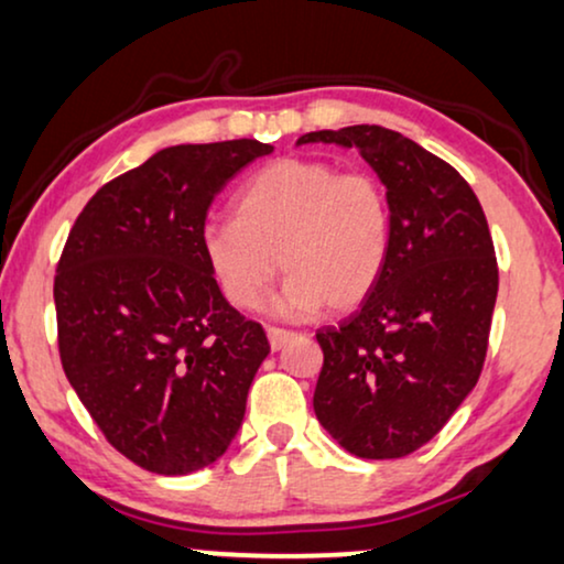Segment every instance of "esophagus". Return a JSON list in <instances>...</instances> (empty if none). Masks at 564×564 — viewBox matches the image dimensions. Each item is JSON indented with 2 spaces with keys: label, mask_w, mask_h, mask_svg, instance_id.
Returning <instances> with one entry per match:
<instances>
[{
  "label": "esophagus",
  "mask_w": 564,
  "mask_h": 564,
  "mask_svg": "<svg viewBox=\"0 0 564 564\" xmlns=\"http://www.w3.org/2000/svg\"><path fill=\"white\" fill-rule=\"evenodd\" d=\"M267 336H269V347H272L274 352H276V349H282L284 345H288V341H290L295 334L284 332V328H274V326H272V328H267Z\"/></svg>",
  "instance_id": "esophagus-1"
}]
</instances>
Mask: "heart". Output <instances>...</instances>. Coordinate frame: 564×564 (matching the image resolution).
Returning <instances> with one entry per match:
<instances>
[{
    "label": "heart",
    "mask_w": 564,
    "mask_h": 564,
    "mask_svg": "<svg viewBox=\"0 0 564 564\" xmlns=\"http://www.w3.org/2000/svg\"><path fill=\"white\" fill-rule=\"evenodd\" d=\"M391 230L389 194L376 175L284 158L248 178L236 219L209 223L202 246L238 308H259L282 264L290 280L272 313L303 321L324 305L349 311L370 295L389 261Z\"/></svg>",
    "instance_id": "1"
}]
</instances>
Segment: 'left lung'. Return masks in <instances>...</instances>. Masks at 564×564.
Returning a JSON list of instances; mask_svg holds the SVG:
<instances>
[{"label": "left lung", "instance_id": "8db88e82", "mask_svg": "<svg viewBox=\"0 0 564 564\" xmlns=\"http://www.w3.org/2000/svg\"><path fill=\"white\" fill-rule=\"evenodd\" d=\"M357 150L391 204V251L360 311L318 328L313 409L341 448L401 458L441 433L477 386L497 300L487 217L456 167L399 131L321 129L295 144Z\"/></svg>", "mask_w": 564, "mask_h": 564}]
</instances>
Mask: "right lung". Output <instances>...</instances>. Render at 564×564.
<instances>
[{
  "mask_svg": "<svg viewBox=\"0 0 564 564\" xmlns=\"http://www.w3.org/2000/svg\"><path fill=\"white\" fill-rule=\"evenodd\" d=\"M272 144H175L106 184L72 228L54 280L58 355L108 443L184 477L243 425L264 328L225 300L202 246L209 204Z\"/></svg>",
  "mask_w": 564,
  "mask_h": 564,
  "instance_id": "add662e5",
  "label": "right lung"
}]
</instances>
